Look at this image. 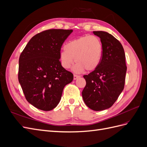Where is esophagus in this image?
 Masks as SVG:
<instances>
[{
    "mask_svg": "<svg viewBox=\"0 0 147 147\" xmlns=\"http://www.w3.org/2000/svg\"><path fill=\"white\" fill-rule=\"evenodd\" d=\"M79 77H80V76H79V75H75V74L74 75V80H77Z\"/></svg>",
    "mask_w": 147,
    "mask_h": 147,
    "instance_id": "34e87169",
    "label": "esophagus"
}]
</instances>
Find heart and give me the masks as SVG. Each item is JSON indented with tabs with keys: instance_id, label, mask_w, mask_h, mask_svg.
I'll list each match as a JSON object with an SVG mask.
<instances>
[{
	"instance_id": "b5f03b06",
	"label": "heart",
	"mask_w": 147,
	"mask_h": 147,
	"mask_svg": "<svg viewBox=\"0 0 147 147\" xmlns=\"http://www.w3.org/2000/svg\"><path fill=\"white\" fill-rule=\"evenodd\" d=\"M60 53V61L65 69H70L74 61L77 63L74 70L77 73L84 69L95 70L100 64L103 53L100 39L96 35H84L68 42ZM75 61H74V59Z\"/></svg>"
}]
</instances>
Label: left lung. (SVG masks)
Listing matches in <instances>:
<instances>
[{
  "mask_svg": "<svg viewBox=\"0 0 147 147\" xmlns=\"http://www.w3.org/2000/svg\"><path fill=\"white\" fill-rule=\"evenodd\" d=\"M93 34L100 37L103 53L99 66L83 75L86 84L82 97L89 108L100 111L111 107L123 91L127 67L123 47L116 38L104 31Z\"/></svg>",
  "mask_w": 147,
  "mask_h": 147,
  "instance_id": "8db88e82",
  "label": "left lung"
}]
</instances>
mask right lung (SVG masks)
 Instances as JSON below:
<instances>
[{
    "label": "right lung",
    "instance_id": "1",
    "mask_svg": "<svg viewBox=\"0 0 147 147\" xmlns=\"http://www.w3.org/2000/svg\"><path fill=\"white\" fill-rule=\"evenodd\" d=\"M72 31H42L32 37L21 53L18 80L26 100L37 109H55L64 86L73 80V74L59 61L61 47Z\"/></svg>",
    "mask_w": 147,
    "mask_h": 147
}]
</instances>
